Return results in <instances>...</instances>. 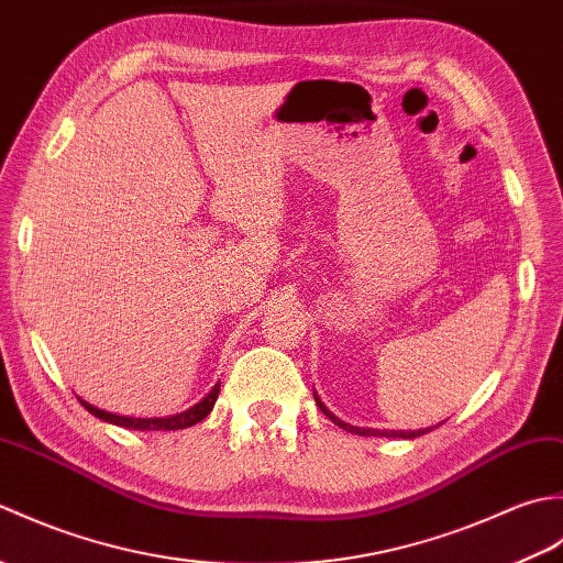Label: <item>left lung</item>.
<instances>
[{
  "mask_svg": "<svg viewBox=\"0 0 563 563\" xmlns=\"http://www.w3.org/2000/svg\"><path fill=\"white\" fill-rule=\"evenodd\" d=\"M317 399V406L321 409V413H324L327 418H331L333 423H336L339 428H343V430H349V433H355V435H385V438H418V435H423V433H428L430 428H423V430H375V428H357V426H349V423H343L341 418H336L333 416L324 404L319 401V397H314Z\"/></svg>",
  "mask_w": 563,
  "mask_h": 563,
  "instance_id": "8db88e82",
  "label": "left lung"
}]
</instances>
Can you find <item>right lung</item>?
Returning a JSON list of instances; mask_svg holds the SVG:
<instances>
[{
  "instance_id": "obj_1",
  "label": "right lung",
  "mask_w": 563,
  "mask_h": 563,
  "mask_svg": "<svg viewBox=\"0 0 563 563\" xmlns=\"http://www.w3.org/2000/svg\"><path fill=\"white\" fill-rule=\"evenodd\" d=\"M218 394H220V385H214L212 391L208 394L206 399L198 401L196 406H190L188 411L184 413H176V416H164V418H133V416H115V413H109V411H101L97 409V406H91L87 401H81L84 409H87L89 413H93L97 418H101V421H109L113 426H123V428H133V430H181V428H188V426H196L200 423L202 418H206L210 411L214 401H218Z\"/></svg>"
}]
</instances>
